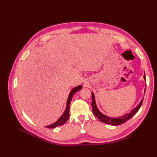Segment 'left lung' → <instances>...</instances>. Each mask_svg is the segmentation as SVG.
I'll use <instances>...</instances> for the list:
<instances>
[{"label":"left lung","instance_id":"obj_1","mask_svg":"<svg viewBox=\"0 0 157 157\" xmlns=\"http://www.w3.org/2000/svg\"><path fill=\"white\" fill-rule=\"evenodd\" d=\"M144 79L146 80L145 75H144ZM92 112L94 113V115L102 122L106 123V124H111L113 126H117V125L122 124H123V123H124L125 122L129 120L130 118H131L137 111H138V110L142 105V103H143L144 98L141 99V101L139 103V105H137L136 108L133 109V110L130 112V113H128L125 115H123L122 117H118V118H111V117H107L106 115H104L103 114H102L100 111H99L96 106V102H95V96H94L93 93H92Z\"/></svg>","mask_w":157,"mask_h":157}]
</instances>
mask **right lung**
<instances>
[{"label":"right lung","mask_w":157,"mask_h":157,"mask_svg":"<svg viewBox=\"0 0 157 157\" xmlns=\"http://www.w3.org/2000/svg\"><path fill=\"white\" fill-rule=\"evenodd\" d=\"M81 88H82V86H81V85H79V86L72 89V90H71L70 94H69V98L67 99V107H66V109H65V110L63 114L61 116V117L59 118L58 121L54 123V124H52L49 125V126H46V128H56L57 126H59L63 125V124H65L66 121H67L69 119V106H70L71 99H72L73 95L77 92L79 91L80 90H81Z\"/></svg>","instance_id":"obj_1"}]
</instances>
